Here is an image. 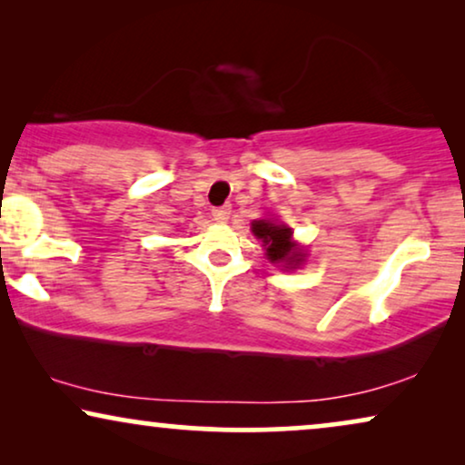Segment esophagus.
Segmentation results:
<instances>
[{"mask_svg":"<svg viewBox=\"0 0 465 465\" xmlns=\"http://www.w3.org/2000/svg\"><path fill=\"white\" fill-rule=\"evenodd\" d=\"M212 215H213V220H215V222H220V224H226V222L231 220V205L215 207L213 212H212Z\"/></svg>","mask_w":465,"mask_h":465,"instance_id":"esophagus-1","label":"esophagus"}]
</instances>
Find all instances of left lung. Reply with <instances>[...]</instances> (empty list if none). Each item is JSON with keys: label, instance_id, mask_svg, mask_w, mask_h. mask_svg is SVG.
Instances as JSON below:
<instances>
[{"label": "left lung", "instance_id": "1", "mask_svg": "<svg viewBox=\"0 0 465 465\" xmlns=\"http://www.w3.org/2000/svg\"><path fill=\"white\" fill-rule=\"evenodd\" d=\"M253 237L262 241L266 258L272 264H283L285 269H296L302 264L307 253L296 241H292V228L279 220H253L252 222Z\"/></svg>", "mask_w": 465, "mask_h": 465}]
</instances>
